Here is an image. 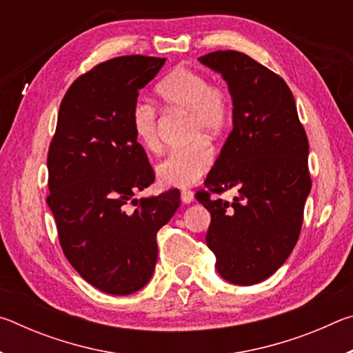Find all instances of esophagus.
<instances>
[{
  "mask_svg": "<svg viewBox=\"0 0 353 353\" xmlns=\"http://www.w3.org/2000/svg\"><path fill=\"white\" fill-rule=\"evenodd\" d=\"M181 199H182V202L183 204H191V202L194 201V193L191 190H182L181 191Z\"/></svg>",
  "mask_w": 353,
  "mask_h": 353,
  "instance_id": "obj_1",
  "label": "esophagus"
}]
</instances>
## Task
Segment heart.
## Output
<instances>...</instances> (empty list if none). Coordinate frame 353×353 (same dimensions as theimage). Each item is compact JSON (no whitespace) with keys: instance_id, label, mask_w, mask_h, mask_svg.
I'll list each match as a JSON object with an SVG mask.
<instances>
[{"instance_id":"1","label":"heart","mask_w":353,"mask_h":353,"mask_svg":"<svg viewBox=\"0 0 353 353\" xmlns=\"http://www.w3.org/2000/svg\"><path fill=\"white\" fill-rule=\"evenodd\" d=\"M160 104L168 112L187 113V139L193 140L172 149L157 165L159 182L165 187H191L213 165V148L229 129L232 99L227 88L213 83L198 70L177 67L155 87ZM130 128L135 139L148 151L160 148L159 115L155 107L137 103L130 112Z\"/></svg>"}]
</instances>
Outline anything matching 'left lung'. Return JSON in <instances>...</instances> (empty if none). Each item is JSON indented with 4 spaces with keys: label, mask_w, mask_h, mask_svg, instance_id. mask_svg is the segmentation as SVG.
I'll use <instances>...</instances> for the list:
<instances>
[{
    "label": "left lung",
    "mask_w": 353,
    "mask_h": 353,
    "mask_svg": "<svg viewBox=\"0 0 353 353\" xmlns=\"http://www.w3.org/2000/svg\"><path fill=\"white\" fill-rule=\"evenodd\" d=\"M199 62L229 87L234 129L196 193L212 214L205 235L216 271L235 285L272 276L294 249L312 190L308 139L294 97L274 71L238 51H214ZM235 188L229 205L211 193Z\"/></svg>",
    "instance_id": "obj_1"
}]
</instances>
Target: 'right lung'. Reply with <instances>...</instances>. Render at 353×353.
Returning a JSON list of instances; mask_svg holds the SVG:
<instances>
[{
  "instance_id": "right-lung-1",
  "label": "right lung",
  "mask_w": 353,
  "mask_h": 353,
  "mask_svg": "<svg viewBox=\"0 0 353 353\" xmlns=\"http://www.w3.org/2000/svg\"><path fill=\"white\" fill-rule=\"evenodd\" d=\"M165 61L121 56L77 77L61 103L48 152L46 202L63 254L107 294H132L151 280L155 236L181 205L179 190L134 198L155 176L130 128V112Z\"/></svg>"
}]
</instances>
